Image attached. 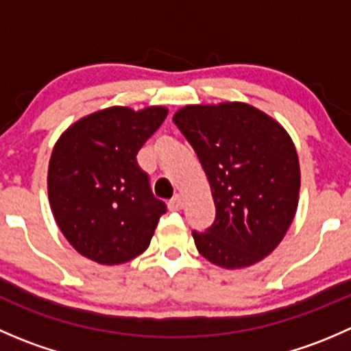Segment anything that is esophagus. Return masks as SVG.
Listing matches in <instances>:
<instances>
[{
  "instance_id": "esophagus-1",
  "label": "esophagus",
  "mask_w": 351,
  "mask_h": 351,
  "mask_svg": "<svg viewBox=\"0 0 351 351\" xmlns=\"http://www.w3.org/2000/svg\"><path fill=\"white\" fill-rule=\"evenodd\" d=\"M168 207H169V210H173V212L180 210V208L183 207V198L180 195H175L171 200L168 202Z\"/></svg>"
}]
</instances>
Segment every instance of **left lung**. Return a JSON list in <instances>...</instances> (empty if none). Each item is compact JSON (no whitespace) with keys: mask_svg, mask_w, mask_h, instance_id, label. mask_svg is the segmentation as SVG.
<instances>
[{"mask_svg":"<svg viewBox=\"0 0 351 351\" xmlns=\"http://www.w3.org/2000/svg\"><path fill=\"white\" fill-rule=\"evenodd\" d=\"M173 122L200 159L215 219L192 231L197 250L224 268L254 265L284 239L300 189L295 147L284 127L251 105H190Z\"/></svg>","mask_w":351,"mask_h":351,"instance_id":"left-lung-1","label":"left lung"}]
</instances>
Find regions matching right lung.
I'll return each mask as SVG.
<instances>
[{
    "label": "right lung",
    "instance_id": "obj_1",
    "mask_svg": "<svg viewBox=\"0 0 351 351\" xmlns=\"http://www.w3.org/2000/svg\"><path fill=\"white\" fill-rule=\"evenodd\" d=\"M168 115L112 107L69 127L49 162V200L66 239L83 256L119 265L149 246L166 204L153 195L137 153Z\"/></svg>",
    "mask_w": 351,
    "mask_h": 351
}]
</instances>
